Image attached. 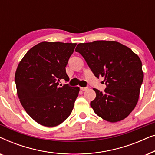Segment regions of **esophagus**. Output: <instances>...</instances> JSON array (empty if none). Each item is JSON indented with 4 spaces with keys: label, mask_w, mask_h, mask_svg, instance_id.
<instances>
[{
    "label": "esophagus",
    "mask_w": 155,
    "mask_h": 155,
    "mask_svg": "<svg viewBox=\"0 0 155 155\" xmlns=\"http://www.w3.org/2000/svg\"><path fill=\"white\" fill-rule=\"evenodd\" d=\"M80 90L82 91H85L88 90V87H80Z\"/></svg>",
    "instance_id": "34e87169"
}]
</instances>
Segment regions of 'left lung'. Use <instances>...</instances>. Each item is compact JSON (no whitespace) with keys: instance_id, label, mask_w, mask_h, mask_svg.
Instances as JSON below:
<instances>
[{"instance_id":"1","label":"left lung","mask_w":155,"mask_h":155,"mask_svg":"<svg viewBox=\"0 0 155 155\" xmlns=\"http://www.w3.org/2000/svg\"><path fill=\"white\" fill-rule=\"evenodd\" d=\"M97 78H104V92L94 89L96 97L90 106L107 121L126 118L138 101L144 74L139 56L130 48L115 41L80 43L75 48Z\"/></svg>"}]
</instances>
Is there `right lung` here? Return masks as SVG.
I'll use <instances>...</instances> for the list:
<instances>
[{
	"mask_svg": "<svg viewBox=\"0 0 155 155\" xmlns=\"http://www.w3.org/2000/svg\"><path fill=\"white\" fill-rule=\"evenodd\" d=\"M76 44L41 42L26 53L17 68L15 81L21 104L42 126H58L73 111L80 88L58 85L60 80H69L65 67Z\"/></svg>",
	"mask_w": 155,
	"mask_h": 155,
	"instance_id": "add662e5",
	"label": "right lung"
}]
</instances>
